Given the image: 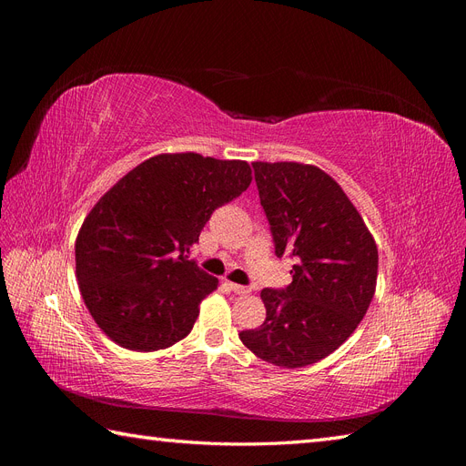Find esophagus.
Here are the masks:
<instances>
[{"instance_id": "esophagus-1", "label": "esophagus", "mask_w": 466, "mask_h": 466, "mask_svg": "<svg viewBox=\"0 0 466 466\" xmlns=\"http://www.w3.org/2000/svg\"><path fill=\"white\" fill-rule=\"evenodd\" d=\"M229 289L233 291V293H237V295H247V293H250V289L248 288H245V286H238V284H233V281H229Z\"/></svg>"}]
</instances>
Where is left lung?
Returning a JSON list of instances; mask_svg holds the SVG:
<instances>
[{"label": "left lung", "mask_w": 466, "mask_h": 466, "mask_svg": "<svg viewBox=\"0 0 466 466\" xmlns=\"http://www.w3.org/2000/svg\"><path fill=\"white\" fill-rule=\"evenodd\" d=\"M276 257H291V284L264 288L266 320L238 334L260 360L305 368L340 348L375 295V238L338 182L315 165L252 163Z\"/></svg>", "instance_id": "8db88e82"}]
</instances>
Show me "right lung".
I'll return each mask as SVG.
<instances>
[{
    "mask_svg": "<svg viewBox=\"0 0 466 466\" xmlns=\"http://www.w3.org/2000/svg\"><path fill=\"white\" fill-rule=\"evenodd\" d=\"M247 161L161 153L122 177L83 221L76 276L91 317L134 351L173 346L192 330L218 288L188 258L214 209L243 194Z\"/></svg>",
    "mask_w": 466,
    "mask_h": 466,
    "instance_id": "right-lung-1",
    "label": "right lung"
}]
</instances>
